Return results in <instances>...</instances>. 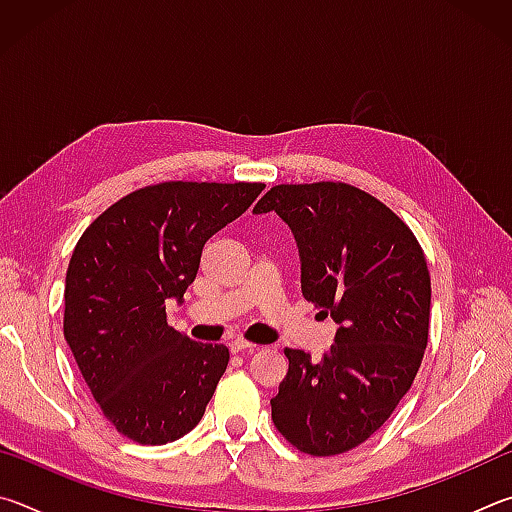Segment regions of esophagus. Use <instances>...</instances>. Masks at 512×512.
I'll return each instance as SVG.
<instances>
[{
	"instance_id": "34e87169",
	"label": "esophagus",
	"mask_w": 512,
	"mask_h": 512,
	"mask_svg": "<svg viewBox=\"0 0 512 512\" xmlns=\"http://www.w3.org/2000/svg\"><path fill=\"white\" fill-rule=\"evenodd\" d=\"M253 352V350H257V345L255 343H248V341H244V339H235L230 343V352L232 354H239V352Z\"/></svg>"
}]
</instances>
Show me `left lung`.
I'll use <instances>...</instances> for the list:
<instances>
[{"label":"left lung","mask_w":512,"mask_h":512,"mask_svg":"<svg viewBox=\"0 0 512 512\" xmlns=\"http://www.w3.org/2000/svg\"><path fill=\"white\" fill-rule=\"evenodd\" d=\"M253 212L289 223L302 296L339 325L320 361L284 350L275 427L305 454L350 452L391 418L418 375L429 339L427 259L391 207L345 183L275 185Z\"/></svg>","instance_id":"obj_1"}]
</instances>
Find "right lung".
Returning <instances> with one entry per match:
<instances>
[{"instance_id":"right-lung-1","label":"right lung","mask_w":512,"mask_h":512,"mask_svg":"<svg viewBox=\"0 0 512 512\" xmlns=\"http://www.w3.org/2000/svg\"><path fill=\"white\" fill-rule=\"evenodd\" d=\"M262 183L149 185L99 214L65 277L63 332L90 393L119 433L164 445L201 422L228 368L225 345L167 325L205 241L244 214Z\"/></svg>"}]
</instances>
